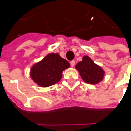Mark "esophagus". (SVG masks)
Segmentation results:
<instances>
[{
  "label": "esophagus",
  "mask_w": 131,
  "mask_h": 131,
  "mask_svg": "<svg viewBox=\"0 0 131 131\" xmlns=\"http://www.w3.org/2000/svg\"><path fill=\"white\" fill-rule=\"evenodd\" d=\"M71 67H73L74 66H75V61L74 60H72V61H71Z\"/></svg>",
  "instance_id": "1"
}]
</instances>
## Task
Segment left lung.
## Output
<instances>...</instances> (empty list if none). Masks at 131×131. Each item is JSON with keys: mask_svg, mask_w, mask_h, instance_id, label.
<instances>
[{"mask_svg": "<svg viewBox=\"0 0 131 131\" xmlns=\"http://www.w3.org/2000/svg\"><path fill=\"white\" fill-rule=\"evenodd\" d=\"M75 68L79 71L84 82L90 84L100 83L105 76V71L103 68L95 64L87 55L84 56L82 60L79 62Z\"/></svg>", "mask_w": 131, "mask_h": 131, "instance_id": "obj_1", "label": "left lung"}]
</instances>
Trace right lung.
I'll list each match as a JSON object with an SVG mask.
<instances>
[{"mask_svg":"<svg viewBox=\"0 0 131 131\" xmlns=\"http://www.w3.org/2000/svg\"><path fill=\"white\" fill-rule=\"evenodd\" d=\"M69 67L70 63L59 54L49 53L31 67L30 76L38 86L47 88L60 82L63 71Z\"/></svg>","mask_w":131,"mask_h":131,"instance_id":"obj_1","label":"right lung"}]
</instances>
